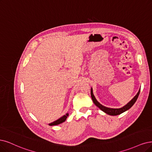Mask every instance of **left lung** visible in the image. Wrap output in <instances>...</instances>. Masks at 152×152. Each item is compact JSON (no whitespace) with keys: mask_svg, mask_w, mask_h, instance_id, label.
<instances>
[{"mask_svg":"<svg viewBox=\"0 0 152 152\" xmlns=\"http://www.w3.org/2000/svg\"><path fill=\"white\" fill-rule=\"evenodd\" d=\"M140 92V88L139 89L138 92L137 93V94L133 97V98L131 101H130V102H129L123 106V107H121L120 108H108V107H106V106L99 103L97 101V99H96V98H95V96H94L92 88H91V96L92 100H93V103H94V104L96 105L97 107H98L101 110H102L103 112H104L105 113L108 114L109 115L116 116V115H118L123 113H124L125 111L131 108L132 107V106L134 104V103H135L136 101L137 100L138 97L139 96Z\"/></svg>","mask_w":152,"mask_h":152,"instance_id":"obj_1","label":"left lung"}]
</instances>
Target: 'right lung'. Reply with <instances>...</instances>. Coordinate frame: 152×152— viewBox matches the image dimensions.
Instances as JSON below:
<instances>
[{"label": "right lung", "mask_w": 152, "mask_h": 152, "mask_svg": "<svg viewBox=\"0 0 152 152\" xmlns=\"http://www.w3.org/2000/svg\"><path fill=\"white\" fill-rule=\"evenodd\" d=\"M69 116V113H67L66 115H63V116H61V118H59L57 120H56V121H53L52 123H49V126H54V125H58L59 124H61V123H63V122H64L66 121V120L67 119V116Z\"/></svg>", "instance_id": "1"}]
</instances>
